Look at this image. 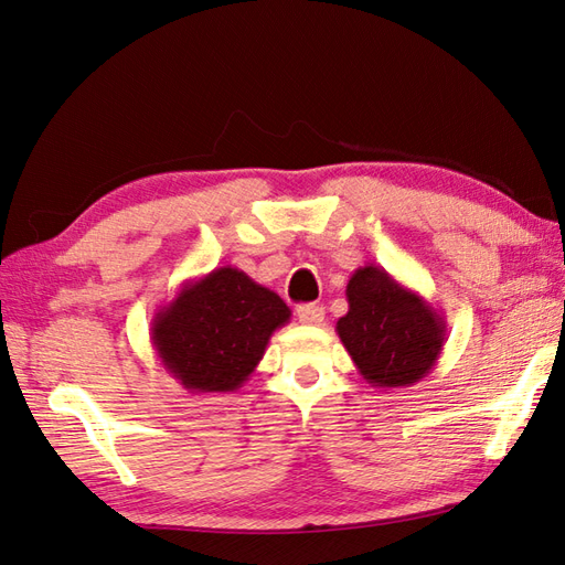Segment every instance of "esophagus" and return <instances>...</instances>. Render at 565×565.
I'll return each mask as SVG.
<instances>
[{"label":"esophagus","mask_w":565,"mask_h":565,"mask_svg":"<svg viewBox=\"0 0 565 565\" xmlns=\"http://www.w3.org/2000/svg\"><path fill=\"white\" fill-rule=\"evenodd\" d=\"M296 316H298V320L303 322V326H320V322L326 320V308H322V306H316V303L298 306Z\"/></svg>","instance_id":"1"}]
</instances>
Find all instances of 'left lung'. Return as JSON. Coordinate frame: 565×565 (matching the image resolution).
<instances>
[{"mask_svg":"<svg viewBox=\"0 0 565 565\" xmlns=\"http://www.w3.org/2000/svg\"><path fill=\"white\" fill-rule=\"evenodd\" d=\"M347 303L334 330L371 386L405 388L435 369L447 322L417 291L366 264L350 276Z\"/></svg>","mask_w":565,"mask_h":565,"instance_id":"8db88e82","label":"left lung"}]
</instances>
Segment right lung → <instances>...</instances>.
Segmentation results:
<instances>
[{
  "mask_svg": "<svg viewBox=\"0 0 565 565\" xmlns=\"http://www.w3.org/2000/svg\"><path fill=\"white\" fill-rule=\"evenodd\" d=\"M291 308L235 267L179 286L150 322L160 364L189 393L237 391L262 362Z\"/></svg>",
  "mask_w": 565,
  "mask_h": 565,
  "instance_id": "1",
  "label": "right lung"
}]
</instances>
